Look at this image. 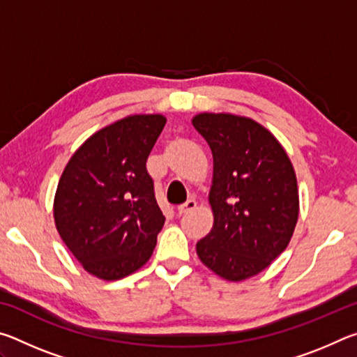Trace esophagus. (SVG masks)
<instances>
[{
	"instance_id": "esophagus-1",
	"label": "esophagus",
	"mask_w": 357,
	"mask_h": 357,
	"mask_svg": "<svg viewBox=\"0 0 357 357\" xmlns=\"http://www.w3.org/2000/svg\"><path fill=\"white\" fill-rule=\"evenodd\" d=\"M197 208V202L195 200H187L185 203H183V204H179L178 206V214H187V213H190V211H193Z\"/></svg>"
}]
</instances>
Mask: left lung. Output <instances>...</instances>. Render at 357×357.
<instances>
[{
	"label": "left lung",
	"mask_w": 357,
	"mask_h": 357,
	"mask_svg": "<svg viewBox=\"0 0 357 357\" xmlns=\"http://www.w3.org/2000/svg\"><path fill=\"white\" fill-rule=\"evenodd\" d=\"M192 124L213 151L208 200L214 223L197 243L208 269L243 282L287 249L299 217L298 181L280 142L255 119L198 113Z\"/></svg>",
	"instance_id": "8db88e82"
}]
</instances>
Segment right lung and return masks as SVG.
<instances>
[{
    "instance_id": "add662e5",
    "label": "right lung",
    "mask_w": 357,
    "mask_h": 357,
    "mask_svg": "<svg viewBox=\"0 0 357 357\" xmlns=\"http://www.w3.org/2000/svg\"><path fill=\"white\" fill-rule=\"evenodd\" d=\"M167 118L129 114L86 138L66 165L53 219L83 269L119 280L148 263L165 215L155 202L146 160Z\"/></svg>"
}]
</instances>
